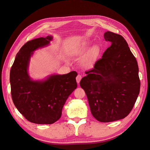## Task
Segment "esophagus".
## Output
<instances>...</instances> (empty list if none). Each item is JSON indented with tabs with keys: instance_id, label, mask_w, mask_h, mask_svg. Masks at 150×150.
I'll list each match as a JSON object with an SVG mask.
<instances>
[{
	"instance_id": "obj_1",
	"label": "esophagus",
	"mask_w": 150,
	"mask_h": 150,
	"mask_svg": "<svg viewBox=\"0 0 150 150\" xmlns=\"http://www.w3.org/2000/svg\"><path fill=\"white\" fill-rule=\"evenodd\" d=\"M81 79H82V76L80 75V74H78V76H76V81H77V83H79Z\"/></svg>"
}]
</instances>
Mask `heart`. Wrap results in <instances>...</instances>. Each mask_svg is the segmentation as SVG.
I'll return each instance as SVG.
<instances>
[{
    "instance_id": "b5f03b06",
    "label": "heart",
    "mask_w": 150,
    "mask_h": 150,
    "mask_svg": "<svg viewBox=\"0 0 150 150\" xmlns=\"http://www.w3.org/2000/svg\"><path fill=\"white\" fill-rule=\"evenodd\" d=\"M87 49H88V46L85 44L84 46H83V47L77 49L74 52V54H77V55H81V54H83L87 51ZM99 47L97 46H93L91 48V49L89 51V53L87 54V56H86V57H85L84 62L86 63H89L93 61L95 59L98 57V56L99 55Z\"/></svg>"
}]
</instances>
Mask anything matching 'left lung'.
Here are the masks:
<instances>
[{
    "label": "left lung",
    "instance_id": "left-lung-1",
    "mask_svg": "<svg viewBox=\"0 0 150 150\" xmlns=\"http://www.w3.org/2000/svg\"><path fill=\"white\" fill-rule=\"evenodd\" d=\"M111 43L93 69L80 81L91 112L98 121L108 122L125 118L137 101L140 89L138 66L128 44L120 34L107 31Z\"/></svg>",
    "mask_w": 150,
    "mask_h": 150
}]
</instances>
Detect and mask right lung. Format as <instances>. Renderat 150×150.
Returning a JSON list of instances; mask_svg holds the SVG:
<instances>
[{
	"label": "right lung",
	"mask_w": 150,
	"mask_h": 150,
	"mask_svg": "<svg viewBox=\"0 0 150 150\" xmlns=\"http://www.w3.org/2000/svg\"><path fill=\"white\" fill-rule=\"evenodd\" d=\"M52 39L48 35L27 42L17 52L10 72L13 103L26 120L35 124L51 125L57 121L67 99L77 88L76 71L50 76L44 81L30 78L28 69L30 56Z\"/></svg>",
	"instance_id": "1"
}]
</instances>
